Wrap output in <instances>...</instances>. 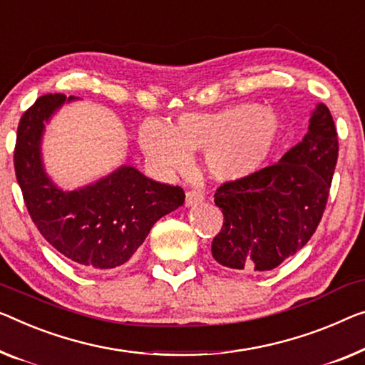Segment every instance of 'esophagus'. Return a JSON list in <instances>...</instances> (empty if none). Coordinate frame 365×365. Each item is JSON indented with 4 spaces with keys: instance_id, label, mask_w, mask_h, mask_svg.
<instances>
[{
    "instance_id": "esophagus-1",
    "label": "esophagus",
    "mask_w": 365,
    "mask_h": 365,
    "mask_svg": "<svg viewBox=\"0 0 365 365\" xmlns=\"http://www.w3.org/2000/svg\"><path fill=\"white\" fill-rule=\"evenodd\" d=\"M203 200L205 195L201 190H190V192L185 195V206H187V208H192V206L200 205Z\"/></svg>"
}]
</instances>
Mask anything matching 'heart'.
I'll return each instance as SVG.
<instances>
[{"instance_id": "obj_1", "label": "heart", "mask_w": 365, "mask_h": 365, "mask_svg": "<svg viewBox=\"0 0 365 365\" xmlns=\"http://www.w3.org/2000/svg\"><path fill=\"white\" fill-rule=\"evenodd\" d=\"M284 134L280 114L254 103L215 113H185L164 126L145 121L139 130L144 154L164 172L185 170L190 154L206 152L205 164L217 182H241L262 170Z\"/></svg>"}]
</instances>
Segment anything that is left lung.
<instances>
[{
    "instance_id": "1",
    "label": "left lung",
    "mask_w": 365,
    "mask_h": 365,
    "mask_svg": "<svg viewBox=\"0 0 365 365\" xmlns=\"http://www.w3.org/2000/svg\"><path fill=\"white\" fill-rule=\"evenodd\" d=\"M338 150L333 116L318 103L308 133L279 164L222 183L215 193L225 216L211 244L216 262L236 272H265L300 251L322 221Z\"/></svg>"
}]
</instances>
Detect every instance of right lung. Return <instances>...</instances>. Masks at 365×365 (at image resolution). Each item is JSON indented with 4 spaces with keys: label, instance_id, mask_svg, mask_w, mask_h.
<instances>
[{
    "label": "right lung",
    "instance_id": "obj_1",
    "mask_svg": "<svg viewBox=\"0 0 365 365\" xmlns=\"http://www.w3.org/2000/svg\"><path fill=\"white\" fill-rule=\"evenodd\" d=\"M75 100L43 95L23 114L14 149L16 178L32 221L53 249L83 269H114L133 257L162 216L183 205L185 193L130 165L85 187H58L43 167L42 139L53 114Z\"/></svg>",
    "mask_w": 365,
    "mask_h": 365
}]
</instances>
